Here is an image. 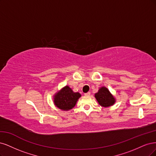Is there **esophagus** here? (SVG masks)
Returning a JSON list of instances; mask_svg holds the SVG:
<instances>
[{
  "mask_svg": "<svg viewBox=\"0 0 156 156\" xmlns=\"http://www.w3.org/2000/svg\"><path fill=\"white\" fill-rule=\"evenodd\" d=\"M84 94L85 95V96H89V95L91 94V93H90V92H87V93H85Z\"/></svg>",
  "mask_w": 156,
  "mask_h": 156,
  "instance_id": "obj_1",
  "label": "esophagus"
}]
</instances>
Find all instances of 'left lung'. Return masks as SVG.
<instances>
[{
	"label": "left lung",
	"instance_id": "1",
	"mask_svg": "<svg viewBox=\"0 0 156 156\" xmlns=\"http://www.w3.org/2000/svg\"><path fill=\"white\" fill-rule=\"evenodd\" d=\"M94 96L98 104L103 107H109L115 103V98L106 87L100 88Z\"/></svg>",
	"mask_w": 156,
	"mask_h": 156
}]
</instances>
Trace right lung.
Segmentation results:
<instances>
[{
    "instance_id": "obj_1",
    "label": "right lung",
    "mask_w": 156,
    "mask_h": 156,
    "mask_svg": "<svg viewBox=\"0 0 156 156\" xmlns=\"http://www.w3.org/2000/svg\"><path fill=\"white\" fill-rule=\"evenodd\" d=\"M80 97L79 93H74L69 86H65L55 95L54 104L58 108L67 111L74 107Z\"/></svg>"
}]
</instances>
